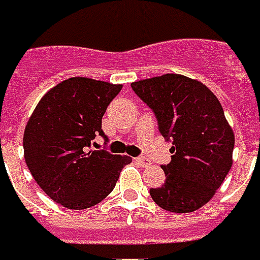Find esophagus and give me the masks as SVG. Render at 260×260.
Masks as SVG:
<instances>
[{
	"label": "esophagus",
	"instance_id": "esophagus-1",
	"mask_svg": "<svg viewBox=\"0 0 260 260\" xmlns=\"http://www.w3.org/2000/svg\"><path fill=\"white\" fill-rule=\"evenodd\" d=\"M136 162L139 164L140 167H148V165L151 164L147 158H144V156H139V158H136Z\"/></svg>",
	"mask_w": 260,
	"mask_h": 260
}]
</instances>
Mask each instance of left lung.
I'll return each instance as SVG.
<instances>
[{
    "label": "left lung",
    "instance_id": "8db88e82",
    "mask_svg": "<svg viewBox=\"0 0 260 260\" xmlns=\"http://www.w3.org/2000/svg\"><path fill=\"white\" fill-rule=\"evenodd\" d=\"M133 91L154 110L174 154L162 165L165 183L150 189L161 209L192 213L209 203L233 167V127L213 92L200 81L164 74L132 82Z\"/></svg>",
    "mask_w": 260,
    "mask_h": 260
}]
</instances>
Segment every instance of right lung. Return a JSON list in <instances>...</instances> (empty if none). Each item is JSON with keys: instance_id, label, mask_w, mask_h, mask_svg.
Returning a JSON list of instances; mask_svg holds the SVG:
<instances>
[{"instance_id": "add662e5", "label": "right lung", "mask_w": 260, "mask_h": 260, "mask_svg": "<svg viewBox=\"0 0 260 260\" xmlns=\"http://www.w3.org/2000/svg\"><path fill=\"white\" fill-rule=\"evenodd\" d=\"M121 84L85 77L64 80L39 101L25 127L23 155L43 192L62 207L84 210L113 189L127 155L89 150L104 136L102 117Z\"/></svg>"}]
</instances>
